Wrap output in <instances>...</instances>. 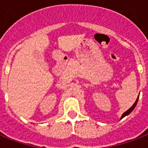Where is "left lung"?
I'll return each mask as SVG.
<instances>
[{
	"label": "left lung",
	"instance_id": "8db88e82",
	"mask_svg": "<svg viewBox=\"0 0 148 148\" xmlns=\"http://www.w3.org/2000/svg\"><path fill=\"white\" fill-rule=\"evenodd\" d=\"M138 98H139V96H138V98H137V99H136V101L134 102V104H133V105H132V107H131L130 109H128V110H127V111L125 112L124 113L122 114V117H121V119H122V118H124L125 116H128V114H130L131 112H132L133 111V109H134V107H135V106H136L137 103H138Z\"/></svg>",
	"mask_w": 148,
	"mask_h": 148
}]
</instances>
